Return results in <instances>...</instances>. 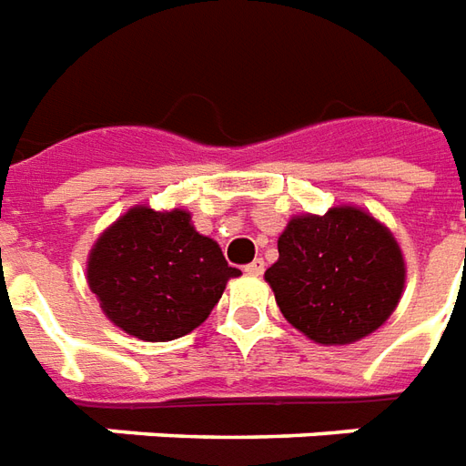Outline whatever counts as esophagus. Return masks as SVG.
Segmentation results:
<instances>
[{"label":"esophagus","instance_id":"obj_1","mask_svg":"<svg viewBox=\"0 0 466 466\" xmlns=\"http://www.w3.org/2000/svg\"><path fill=\"white\" fill-rule=\"evenodd\" d=\"M263 270H266V263H263V258H256L253 263H248V266H246L248 275H263Z\"/></svg>","mask_w":466,"mask_h":466}]
</instances>
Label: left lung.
I'll use <instances>...</instances> for the list:
<instances>
[{
  "label": "left lung",
  "instance_id": "8db88e82",
  "mask_svg": "<svg viewBox=\"0 0 466 466\" xmlns=\"http://www.w3.org/2000/svg\"><path fill=\"white\" fill-rule=\"evenodd\" d=\"M266 270L285 320L320 345H350L392 315L405 288L395 236L352 206L295 216Z\"/></svg>",
  "mask_w": 466,
  "mask_h": 466
}]
</instances>
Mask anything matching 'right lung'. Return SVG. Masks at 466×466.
<instances>
[{
  "label": "right lung",
  "instance_id": "obj_1",
  "mask_svg": "<svg viewBox=\"0 0 466 466\" xmlns=\"http://www.w3.org/2000/svg\"><path fill=\"white\" fill-rule=\"evenodd\" d=\"M230 268L213 238L193 228L191 213L136 206L101 233L89 253L91 293L121 330L168 342L196 330L216 308Z\"/></svg>",
  "mask_w": 466,
  "mask_h": 466
}]
</instances>
